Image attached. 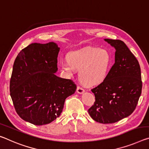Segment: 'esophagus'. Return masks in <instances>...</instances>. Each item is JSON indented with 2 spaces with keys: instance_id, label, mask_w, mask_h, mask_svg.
I'll return each instance as SVG.
<instances>
[{
  "instance_id": "obj_1",
  "label": "esophagus",
  "mask_w": 149,
  "mask_h": 149,
  "mask_svg": "<svg viewBox=\"0 0 149 149\" xmlns=\"http://www.w3.org/2000/svg\"><path fill=\"white\" fill-rule=\"evenodd\" d=\"M77 92L79 94H82V93H84L85 90L83 88H82V87H79V86H77Z\"/></svg>"
}]
</instances>
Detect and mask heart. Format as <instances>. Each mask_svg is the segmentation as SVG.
<instances>
[{
    "label": "heart",
    "mask_w": 149,
    "mask_h": 149,
    "mask_svg": "<svg viewBox=\"0 0 149 149\" xmlns=\"http://www.w3.org/2000/svg\"><path fill=\"white\" fill-rule=\"evenodd\" d=\"M68 60L61 62L66 74L72 75L79 70V79L87 85H97L107 77L112 56L107 49L86 47L73 50L68 54Z\"/></svg>",
    "instance_id": "1"
}]
</instances>
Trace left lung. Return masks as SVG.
<instances>
[{"label": "left lung", "instance_id": "left-lung-1", "mask_svg": "<svg viewBox=\"0 0 149 149\" xmlns=\"http://www.w3.org/2000/svg\"><path fill=\"white\" fill-rule=\"evenodd\" d=\"M115 49V63L105 79L91 89L94 105L88 113L100 123H114L134 111L142 91L141 68L127 45L119 40L104 39Z\"/></svg>", "mask_w": 149, "mask_h": 149}]
</instances>
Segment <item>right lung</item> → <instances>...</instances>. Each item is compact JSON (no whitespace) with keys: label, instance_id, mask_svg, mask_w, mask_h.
Here are the masks:
<instances>
[{"label":"right lung","instance_id":"add662e5","mask_svg":"<svg viewBox=\"0 0 149 149\" xmlns=\"http://www.w3.org/2000/svg\"><path fill=\"white\" fill-rule=\"evenodd\" d=\"M60 48L53 42L32 43L16 58L10 92L20 118L35 125L50 123L62 112L65 99L76 90L71 79L59 77Z\"/></svg>","mask_w":149,"mask_h":149}]
</instances>
